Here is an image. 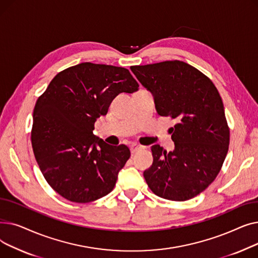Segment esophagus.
I'll return each instance as SVG.
<instances>
[{
  "mask_svg": "<svg viewBox=\"0 0 258 258\" xmlns=\"http://www.w3.org/2000/svg\"><path fill=\"white\" fill-rule=\"evenodd\" d=\"M130 148H131V153H132V154H135V153H137L138 151H140L142 147H141L140 145H138V144H132V145L130 146Z\"/></svg>",
  "mask_w": 258,
  "mask_h": 258,
  "instance_id": "34e87169",
  "label": "esophagus"
}]
</instances>
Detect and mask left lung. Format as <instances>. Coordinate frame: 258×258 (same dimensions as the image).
Masks as SVG:
<instances>
[{
    "mask_svg": "<svg viewBox=\"0 0 258 258\" xmlns=\"http://www.w3.org/2000/svg\"><path fill=\"white\" fill-rule=\"evenodd\" d=\"M131 70L154 95L158 114L177 121L169 130L174 151L153 145V165L144 179L160 198L190 200L215 180L228 153L230 130L221 95L209 77L181 60Z\"/></svg>",
    "mask_w": 258,
    "mask_h": 258,
    "instance_id": "left-lung-1",
    "label": "left lung"
}]
</instances>
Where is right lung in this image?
Wrapping results in <instances>:
<instances>
[{
	"instance_id": "add662e5",
	"label": "right lung",
	"mask_w": 258,
	"mask_h": 258,
	"mask_svg": "<svg viewBox=\"0 0 258 258\" xmlns=\"http://www.w3.org/2000/svg\"><path fill=\"white\" fill-rule=\"evenodd\" d=\"M139 84L125 68L81 62L55 75L33 110L31 143L47 183L66 200L90 203L110 194L131 157L93 134L119 93Z\"/></svg>"
}]
</instances>
